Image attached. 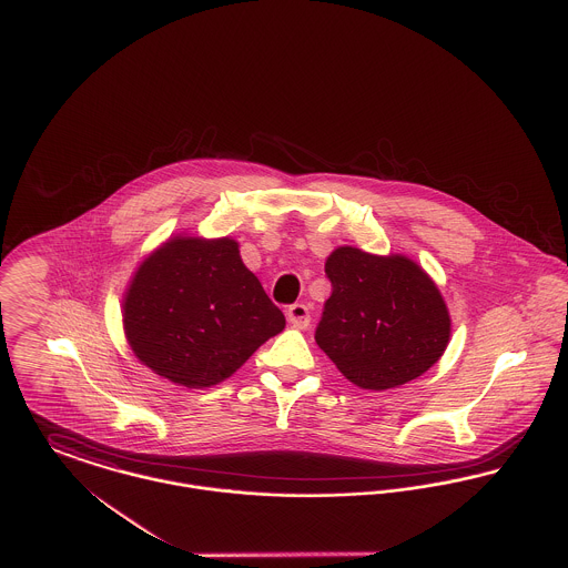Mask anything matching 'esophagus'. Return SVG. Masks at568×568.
Masks as SVG:
<instances>
[{
    "label": "esophagus",
    "mask_w": 568,
    "mask_h": 568,
    "mask_svg": "<svg viewBox=\"0 0 568 568\" xmlns=\"http://www.w3.org/2000/svg\"><path fill=\"white\" fill-rule=\"evenodd\" d=\"M287 317H290V324L297 327V329H304V327H308V325H311V313H308V306H306V304H302V302H296V304H292V306H290Z\"/></svg>",
    "instance_id": "34e87169"
}]
</instances>
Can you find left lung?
Listing matches in <instances>:
<instances>
[{
    "mask_svg": "<svg viewBox=\"0 0 568 568\" xmlns=\"http://www.w3.org/2000/svg\"><path fill=\"white\" fill-rule=\"evenodd\" d=\"M332 296L315 341L362 389L383 392L422 377L452 334L447 304L433 278L405 255L338 246L325 262Z\"/></svg>",
    "mask_w": 568,
    "mask_h": 568,
    "instance_id": "left-lung-1",
    "label": "left lung"
}]
</instances>
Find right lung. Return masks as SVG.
I'll list each match as a JSON object with an SVG mask.
<instances>
[{
  "mask_svg": "<svg viewBox=\"0 0 568 568\" xmlns=\"http://www.w3.org/2000/svg\"><path fill=\"white\" fill-rule=\"evenodd\" d=\"M135 357L185 387L232 377L285 317L232 239L174 236L135 271L123 300Z\"/></svg>",
  "mask_w": 568,
  "mask_h": 568,
  "instance_id": "obj_1",
  "label": "right lung"
}]
</instances>
